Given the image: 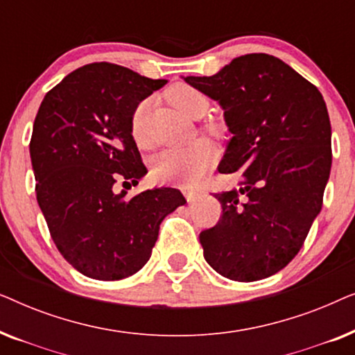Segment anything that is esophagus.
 Listing matches in <instances>:
<instances>
[{
    "label": "esophagus",
    "instance_id": "obj_1",
    "mask_svg": "<svg viewBox=\"0 0 355 355\" xmlns=\"http://www.w3.org/2000/svg\"><path fill=\"white\" fill-rule=\"evenodd\" d=\"M184 193H186V198L189 203H196L198 200V197H200V193L196 191H191V189H186V192Z\"/></svg>",
    "mask_w": 355,
    "mask_h": 355
}]
</instances>
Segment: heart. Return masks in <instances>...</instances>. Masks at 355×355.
Instances as JSON below:
<instances>
[{
  "label": "heart",
  "mask_w": 355,
  "mask_h": 355,
  "mask_svg": "<svg viewBox=\"0 0 355 355\" xmlns=\"http://www.w3.org/2000/svg\"><path fill=\"white\" fill-rule=\"evenodd\" d=\"M168 98L187 118H202L208 110L207 96L189 85L173 87L168 92ZM152 101L145 98L135 105L130 113V135L140 148L150 147L148 113ZM216 152L205 140L163 150L152 163V178L157 182H174L182 186H197L208 169L215 164Z\"/></svg>",
  "instance_id": "obj_1"
}]
</instances>
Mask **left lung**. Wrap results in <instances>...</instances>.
Here are the masks:
<instances>
[{
	"mask_svg": "<svg viewBox=\"0 0 355 355\" xmlns=\"http://www.w3.org/2000/svg\"><path fill=\"white\" fill-rule=\"evenodd\" d=\"M184 80L225 110L232 137L218 171L241 176L237 191L215 193L223 215L200 232L203 257L232 281L268 278L297 255L322 210L331 169L327 103L317 87L265 53Z\"/></svg>",
	"mask_w": 355,
	"mask_h": 355,
	"instance_id": "8db88e82",
	"label": "left lung"
}]
</instances>
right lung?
I'll return each instance as SVG.
<instances>
[{
    "instance_id": "1",
    "label": "right lung",
    "mask_w": 355,
    "mask_h": 355,
    "mask_svg": "<svg viewBox=\"0 0 355 355\" xmlns=\"http://www.w3.org/2000/svg\"><path fill=\"white\" fill-rule=\"evenodd\" d=\"M166 82L92 62L53 87L38 108L31 139L37 202L58 250L89 278L137 273L164 216L186 203L171 187L132 198L114 192L118 181L135 186L147 173L130 135V113Z\"/></svg>"
}]
</instances>
